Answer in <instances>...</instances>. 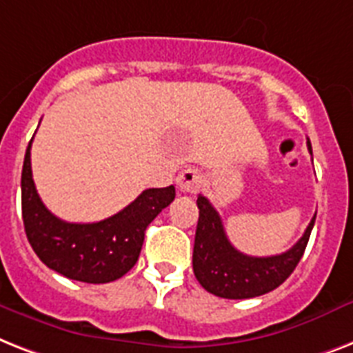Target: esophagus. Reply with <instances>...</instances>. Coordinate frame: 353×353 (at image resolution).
Segmentation results:
<instances>
[{
    "label": "esophagus",
    "instance_id": "obj_1",
    "mask_svg": "<svg viewBox=\"0 0 353 353\" xmlns=\"http://www.w3.org/2000/svg\"><path fill=\"white\" fill-rule=\"evenodd\" d=\"M176 188L182 193H196L202 188V174L196 169H182L176 176Z\"/></svg>",
    "mask_w": 353,
    "mask_h": 353
}]
</instances>
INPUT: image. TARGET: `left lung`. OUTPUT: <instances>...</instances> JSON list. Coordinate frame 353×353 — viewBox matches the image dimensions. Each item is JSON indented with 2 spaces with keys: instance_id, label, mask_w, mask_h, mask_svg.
<instances>
[{
  "instance_id": "1",
  "label": "left lung",
  "mask_w": 353,
  "mask_h": 353,
  "mask_svg": "<svg viewBox=\"0 0 353 353\" xmlns=\"http://www.w3.org/2000/svg\"><path fill=\"white\" fill-rule=\"evenodd\" d=\"M306 143L312 154V143L310 140ZM196 205L199 224L193 248L194 277L202 288L224 299H252L279 288L301 261L315 224L314 215L304 235L288 252L272 256H250L235 250L228 241L221 215L210 200L199 194Z\"/></svg>"
}]
</instances>
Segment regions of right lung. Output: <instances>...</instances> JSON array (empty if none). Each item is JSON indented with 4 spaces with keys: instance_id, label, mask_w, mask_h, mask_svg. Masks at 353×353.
I'll return each instance as SVG.
<instances>
[{
    "instance_id": "1",
    "label": "right lung",
    "mask_w": 353,
    "mask_h": 353,
    "mask_svg": "<svg viewBox=\"0 0 353 353\" xmlns=\"http://www.w3.org/2000/svg\"><path fill=\"white\" fill-rule=\"evenodd\" d=\"M30 143L21 171V213L27 239L39 261L63 277L103 284L123 277L137 264L145 228L174 200V188H153L138 194L117 215L92 224L65 222L39 199L30 168Z\"/></svg>"
}]
</instances>
